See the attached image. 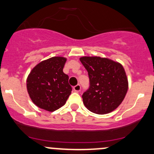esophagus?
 Here are the masks:
<instances>
[{
    "mask_svg": "<svg viewBox=\"0 0 154 154\" xmlns=\"http://www.w3.org/2000/svg\"><path fill=\"white\" fill-rule=\"evenodd\" d=\"M73 90H74V91H75V92H80V91H81V86L79 85V84H77L76 86H75V87H73Z\"/></svg>",
    "mask_w": 154,
    "mask_h": 154,
    "instance_id": "esophagus-1",
    "label": "esophagus"
}]
</instances>
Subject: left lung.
Listing matches in <instances>:
<instances>
[{"label":"left lung","mask_w":154,"mask_h":154,"mask_svg":"<svg viewBox=\"0 0 154 154\" xmlns=\"http://www.w3.org/2000/svg\"><path fill=\"white\" fill-rule=\"evenodd\" d=\"M80 61L88 72L90 86L82 95L87 109L98 115L115 110L125 98L128 82L124 67L106 57H82Z\"/></svg>","instance_id":"obj_1"}]
</instances>
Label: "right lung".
<instances>
[{
    "instance_id": "right-lung-1",
    "label": "right lung",
    "mask_w": 154,
    "mask_h": 154,
    "mask_svg": "<svg viewBox=\"0 0 154 154\" xmlns=\"http://www.w3.org/2000/svg\"><path fill=\"white\" fill-rule=\"evenodd\" d=\"M67 58L54 57L37 64L26 81L28 93L39 108L54 112L65 104L72 87L63 72Z\"/></svg>"
}]
</instances>
